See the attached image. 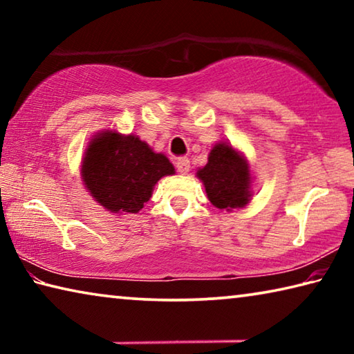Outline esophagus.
I'll return each instance as SVG.
<instances>
[{"label": "esophagus", "instance_id": "esophagus-1", "mask_svg": "<svg viewBox=\"0 0 354 354\" xmlns=\"http://www.w3.org/2000/svg\"><path fill=\"white\" fill-rule=\"evenodd\" d=\"M176 170L181 173V175H187L190 170V160L187 158H179L176 160Z\"/></svg>", "mask_w": 354, "mask_h": 354}]
</instances>
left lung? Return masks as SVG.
Returning a JSON list of instances; mask_svg holds the SVG:
<instances>
[{"label": "left lung", "instance_id": "left-lung-1", "mask_svg": "<svg viewBox=\"0 0 354 354\" xmlns=\"http://www.w3.org/2000/svg\"><path fill=\"white\" fill-rule=\"evenodd\" d=\"M196 178L205 185L209 201L220 211L245 207L253 196V175L247 156L230 142L215 143L207 164L196 170Z\"/></svg>", "mask_w": 354, "mask_h": 354}]
</instances>
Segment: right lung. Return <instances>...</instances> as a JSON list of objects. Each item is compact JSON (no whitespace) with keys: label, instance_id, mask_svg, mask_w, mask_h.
I'll return each instance as SVG.
<instances>
[{"label":"right lung","instance_id":"add662e5","mask_svg":"<svg viewBox=\"0 0 354 354\" xmlns=\"http://www.w3.org/2000/svg\"><path fill=\"white\" fill-rule=\"evenodd\" d=\"M175 173L165 154L117 129L92 136L81 160L84 187L106 211L120 215L139 212L159 179Z\"/></svg>","mask_w":354,"mask_h":354}]
</instances>
